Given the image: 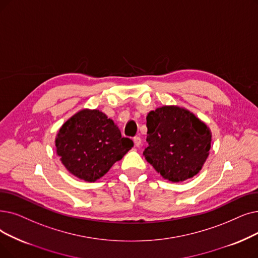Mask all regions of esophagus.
<instances>
[{
  "label": "esophagus",
  "instance_id": "esophagus-1",
  "mask_svg": "<svg viewBox=\"0 0 258 258\" xmlns=\"http://www.w3.org/2000/svg\"><path fill=\"white\" fill-rule=\"evenodd\" d=\"M134 143H135V145H136L137 148H139L140 145H141V138L138 137V136L135 137V138H134Z\"/></svg>",
  "mask_w": 258,
  "mask_h": 258
}]
</instances>
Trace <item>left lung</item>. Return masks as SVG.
<instances>
[{
    "label": "left lung",
    "instance_id": "left-lung-1",
    "mask_svg": "<svg viewBox=\"0 0 258 258\" xmlns=\"http://www.w3.org/2000/svg\"><path fill=\"white\" fill-rule=\"evenodd\" d=\"M148 148L143 155L154 169L172 182L194 177L210 154L212 134L191 111L175 105L150 111Z\"/></svg>",
    "mask_w": 258,
    "mask_h": 258
}]
</instances>
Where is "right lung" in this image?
<instances>
[{
	"mask_svg": "<svg viewBox=\"0 0 258 258\" xmlns=\"http://www.w3.org/2000/svg\"><path fill=\"white\" fill-rule=\"evenodd\" d=\"M54 142L67 171L88 182L104 176L134 147L114 121L98 109L78 111L61 126Z\"/></svg>",
	"mask_w": 258,
	"mask_h": 258,
	"instance_id": "add662e5",
	"label": "right lung"
}]
</instances>
